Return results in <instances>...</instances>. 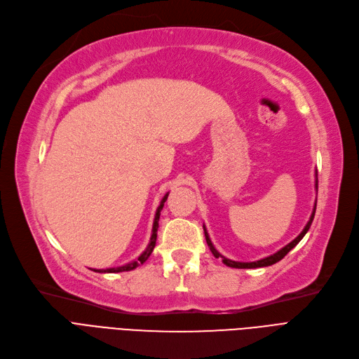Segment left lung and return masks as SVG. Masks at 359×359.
Segmentation results:
<instances>
[{"mask_svg": "<svg viewBox=\"0 0 359 359\" xmlns=\"http://www.w3.org/2000/svg\"><path fill=\"white\" fill-rule=\"evenodd\" d=\"M317 184H318V180H316V189H317ZM316 208H317V201H316V205H314L313 214H311V217H309V222L306 223V226L304 227V230L299 233L298 238H294L290 243H287L285 248L280 249V251H277L276 254H273V255H270V257H266V258H262V259H258V261H254V262H239V261H231V259L223 257V255H222L220 252H218L217 249L214 248V245H212V242H211V239H210V236H208V231H207V229H205V226H204L205 239H207V243H208V246H210V249H211L212 255H214L215 258H222V261L226 264L227 267H231V269H259V267H269V266H273V264L278 262L282 258H285V257L287 255V252L292 251V249H293L296 245H298V243L301 242V239L306 235V231H308L309 227H311V223H313V220H314Z\"/></svg>", "mask_w": 359, "mask_h": 359, "instance_id": "left-lung-1", "label": "left lung"}]
</instances>
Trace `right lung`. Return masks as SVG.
Instances as JSON below:
<instances>
[{"label":"right lung","mask_w":359,"mask_h":359,"mask_svg":"<svg viewBox=\"0 0 359 359\" xmlns=\"http://www.w3.org/2000/svg\"><path fill=\"white\" fill-rule=\"evenodd\" d=\"M167 196H168V192H167V194L164 195V198L161 199L160 205H158V208H157V212H155L154 224H152V235H151V239H149V243H148L147 249H145V251L141 254V257H139V258H137V259H135V261H132V262H129V264H124V266H121V267L107 269V270H93V271H97V273H120V271H130V270L136 269V267L139 266V264H144V262L149 258V255L152 254L154 248H155V242H157V230H158L160 212H161V210H163V207H164V202L167 201Z\"/></svg>","instance_id":"1"}]
</instances>
